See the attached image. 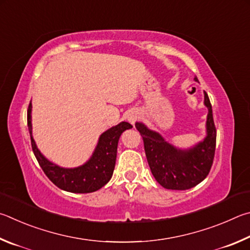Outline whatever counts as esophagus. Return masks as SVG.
<instances>
[{"instance_id":"1","label":"esophagus","mask_w":250,"mask_h":250,"mask_svg":"<svg viewBox=\"0 0 250 250\" xmlns=\"http://www.w3.org/2000/svg\"><path fill=\"white\" fill-rule=\"evenodd\" d=\"M137 118H138V113L135 111L130 112L127 115V121L130 123V124H135V122L137 121Z\"/></svg>"}]
</instances>
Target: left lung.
Instances as JSON below:
<instances>
[{
	"instance_id": "1",
	"label": "left lung",
	"mask_w": 250,
	"mask_h": 250,
	"mask_svg": "<svg viewBox=\"0 0 250 250\" xmlns=\"http://www.w3.org/2000/svg\"><path fill=\"white\" fill-rule=\"evenodd\" d=\"M198 81V78H194ZM199 82V81H198ZM204 105L208 107L207 136L193 147L180 149L169 144L159 133L143 123L135 126L141 133L152 176L157 182L169 190H188L202 182L211 170L216 146V128L212 105L204 92Z\"/></svg>"
}]
</instances>
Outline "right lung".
I'll return each mask as SVG.
<instances>
[{"mask_svg": "<svg viewBox=\"0 0 250 250\" xmlns=\"http://www.w3.org/2000/svg\"><path fill=\"white\" fill-rule=\"evenodd\" d=\"M27 125L34 155L42 171L55 186L72 193H91L106 185L115 167L118 139L124 130L133 127L127 122L113 126L101 135L94 152L85 164L77 168H62L48 160L36 146L32 135V101L27 109Z\"/></svg>", "mask_w": 250, "mask_h": 250, "instance_id": "add662e5", "label": "right lung"}]
</instances>
